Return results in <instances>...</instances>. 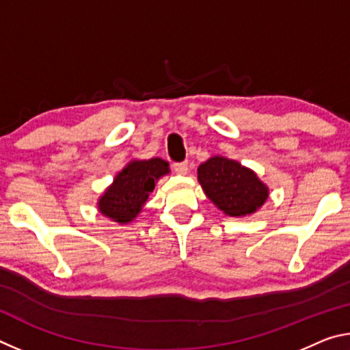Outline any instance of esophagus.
I'll return each instance as SVG.
<instances>
[{"instance_id": "esophagus-1", "label": "esophagus", "mask_w": 350, "mask_h": 350, "mask_svg": "<svg viewBox=\"0 0 350 350\" xmlns=\"http://www.w3.org/2000/svg\"><path fill=\"white\" fill-rule=\"evenodd\" d=\"M173 170H174V173L185 176L188 173V163L187 162H176V163H173Z\"/></svg>"}]
</instances>
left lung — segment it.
<instances>
[{
	"label": "left lung",
	"mask_w": 350,
	"mask_h": 350,
	"mask_svg": "<svg viewBox=\"0 0 350 350\" xmlns=\"http://www.w3.org/2000/svg\"><path fill=\"white\" fill-rule=\"evenodd\" d=\"M198 179L206 198L233 217L252 215L269 198L267 185L254 171L227 157L215 156L200 163Z\"/></svg>",
	"instance_id": "8db88e82"
}]
</instances>
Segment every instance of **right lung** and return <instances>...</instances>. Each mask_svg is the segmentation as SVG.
<instances>
[{
	"instance_id": "obj_1",
	"label": "right lung",
	"mask_w": 350,
	"mask_h": 350,
	"mask_svg": "<svg viewBox=\"0 0 350 350\" xmlns=\"http://www.w3.org/2000/svg\"><path fill=\"white\" fill-rule=\"evenodd\" d=\"M168 173V162L159 157L129 162L98 199V211L114 222H131L144 208L156 182Z\"/></svg>"
}]
</instances>
